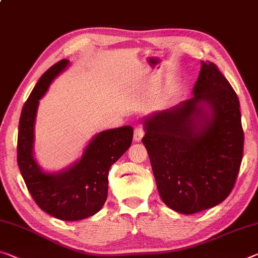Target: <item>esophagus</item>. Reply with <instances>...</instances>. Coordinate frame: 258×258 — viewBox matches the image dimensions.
<instances>
[{"label": "esophagus", "instance_id": "esophagus-1", "mask_svg": "<svg viewBox=\"0 0 258 258\" xmlns=\"http://www.w3.org/2000/svg\"><path fill=\"white\" fill-rule=\"evenodd\" d=\"M143 136H144V130H143L142 125H136L134 129V141L141 142Z\"/></svg>", "mask_w": 258, "mask_h": 258}]
</instances>
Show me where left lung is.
<instances>
[{
	"mask_svg": "<svg viewBox=\"0 0 258 258\" xmlns=\"http://www.w3.org/2000/svg\"><path fill=\"white\" fill-rule=\"evenodd\" d=\"M192 98L144 117L157 188L182 215L220 204L231 194L243 156V130L235 91L212 62H203Z\"/></svg>",
	"mask_w": 258,
	"mask_h": 258,
	"instance_id": "left-lung-1",
	"label": "left lung"
}]
</instances>
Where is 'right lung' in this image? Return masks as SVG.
<instances>
[{"mask_svg": "<svg viewBox=\"0 0 258 258\" xmlns=\"http://www.w3.org/2000/svg\"><path fill=\"white\" fill-rule=\"evenodd\" d=\"M68 66V60H61L50 67L24 105L18 126L17 162L38 207L57 219L75 221L96 215L104 207L108 192L109 168L130 148L134 129L124 125L99 133L75 164L60 172H43L33 156L39 100L45 96L54 78Z\"/></svg>", "mask_w": 258, "mask_h": 258, "instance_id": "right-lung-1", "label": "right lung"}]
</instances>
